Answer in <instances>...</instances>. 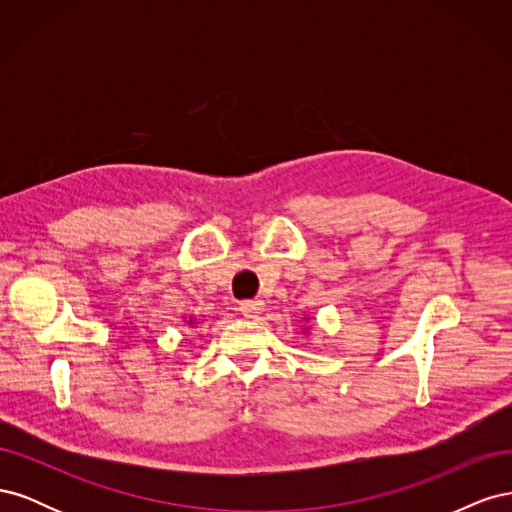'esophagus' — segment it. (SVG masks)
<instances>
[{"label": "esophagus", "instance_id": "1", "mask_svg": "<svg viewBox=\"0 0 512 512\" xmlns=\"http://www.w3.org/2000/svg\"><path fill=\"white\" fill-rule=\"evenodd\" d=\"M239 309H241V314H243L245 318L252 320V318H258V316L262 314V309H265V303L256 301V299H254V301H243Z\"/></svg>", "mask_w": 512, "mask_h": 512}]
</instances>
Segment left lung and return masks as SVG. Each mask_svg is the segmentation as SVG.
Masks as SVG:
<instances>
[{
	"label": "left lung",
	"instance_id": "obj_1",
	"mask_svg": "<svg viewBox=\"0 0 512 512\" xmlns=\"http://www.w3.org/2000/svg\"><path fill=\"white\" fill-rule=\"evenodd\" d=\"M305 333H307V329H305Z\"/></svg>",
	"mask_w": 512,
	"mask_h": 512
}]
</instances>
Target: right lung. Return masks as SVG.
Wrapping results in <instances>:
<instances>
[{
    "label": "right lung",
    "mask_w": 512,
    "mask_h": 512,
    "mask_svg": "<svg viewBox=\"0 0 512 512\" xmlns=\"http://www.w3.org/2000/svg\"><path fill=\"white\" fill-rule=\"evenodd\" d=\"M188 324H194V318H190V322Z\"/></svg>",
    "instance_id": "right-lung-1"
}]
</instances>
